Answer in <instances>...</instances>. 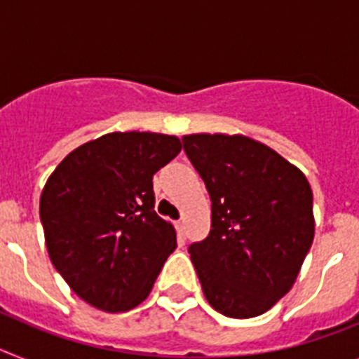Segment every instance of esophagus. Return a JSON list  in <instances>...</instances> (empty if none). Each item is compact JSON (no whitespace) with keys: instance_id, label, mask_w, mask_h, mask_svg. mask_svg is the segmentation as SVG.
I'll use <instances>...</instances> for the list:
<instances>
[{"instance_id":"esophagus-1","label":"esophagus","mask_w":359,"mask_h":359,"mask_svg":"<svg viewBox=\"0 0 359 359\" xmlns=\"http://www.w3.org/2000/svg\"><path fill=\"white\" fill-rule=\"evenodd\" d=\"M175 230H177L179 237L184 236V222H182V221H175Z\"/></svg>"}]
</instances>
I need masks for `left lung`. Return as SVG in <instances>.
Listing matches in <instances>:
<instances>
[{"instance_id":"obj_1","label":"left lung","mask_w":359,"mask_h":359,"mask_svg":"<svg viewBox=\"0 0 359 359\" xmlns=\"http://www.w3.org/2000/svg\"><path fill=\"white\" fill-rule=\"evenodd\" d=\"M182 142L212 198V230L188 250L204 296L228 318L264 314L290 290L314 241L309 180L243 135Z\"/></svg>"}]
</instances>
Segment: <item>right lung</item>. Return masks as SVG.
I'll return each mask as SVG.
<instances>
[{
    "label": "right lung",
    "mask_w": 359,
    "mask_h": 359,
    "mask_svg": "<svg viewBox=\"0 0 359 359\" xmlns=\"http://www.w3.org/2000/svg\"><path fill=\"white\" fill-rule=\"evenodd\" d=\"M162 133H107L69 153L40 198L45 245L71 290L104 312L140 305L175 228L155 212L153 175L180 153Z\"/></svg>",
    "instance_id": "1"
}]
</instances>
